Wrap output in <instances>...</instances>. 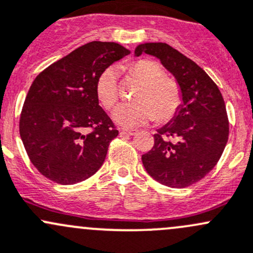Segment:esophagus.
<instances>
[{"instance_id":"obj_1","label":"esophagus","mask_w":253,"mask_h":253,"mask_svg":"<svg viewBox=\"0 0 253 253\" xmlns=\"http://www.w3.org/2000/svg\"><path fill=\"white\" fill-rule=\"evenodd\" d=\"M120 134L121 135H134V134H137V131H134V129H121V131H120Z\"/></svg>"}]
</instances>
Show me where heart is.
<instances>
[{
    "label": "heart",
    "instance_id": "heart-1",
    "mask_svg": "<svg viewBox=\"0 0 253 253\" xmlns=\"http://www.w3.org/2000/svg\"><path fill=\"white\" fill-rule=\"evenodd\" d=\"M129 74L142 82L135 102L121 104L114 110L113 121L125 128H135L153 121H167L177 113L182 93L173 79L164 75V69L155 60L140 59L129 65ZM95 95L104 109H111L119 100L118 74L114 69L103 71L95 84Z\"/></svg>",
    "mask_w": 253,
    "mask_h": 253
}]
</instances>
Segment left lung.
Instances as JSON below:
<instances>
[{
	"mask_svg": "<svg viewBox=\"0 0 253 253\" xmlns=\"http://www.w3.org/2000/svg\"><path fill=\"white\" fill-rule=\"evenodd\" d=\"M143 53L160 60L182 93L179 109L154 134L155 143L142 155L143 165L161 184L189 187L216 166L228 142L229 122L222 93L198 64L167 43L138 44L134 54L139 57Z\"/></svg>",
	"mask_w": 253,
	"mask_h": 253,
	"instance_id": "left-lung-1",
	"label": "left lung"
}]
</instances>
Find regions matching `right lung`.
I'll use <instances>...</instances> for the list:
<instances>
[{
	"label": "right lung",
	"instance_id": "right-lung-1",
	"mask_svg": "<svg viewBox=\"0 0 253 253\" xmlns=\"http://www.w3.org/2000/svg\"><path fill=\"white\" fill-rule=\"evenodd\" d=\"M115 42L93 41L40 73L21 110L19 132L40 173L59 184L93 175L119 134L95 95L103 71L129 54ZM93 128L91 134H86Z\"/></svg>",
	"mask_w": 253,
	"mask_h": 253
}]
</instances>
